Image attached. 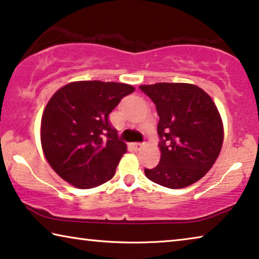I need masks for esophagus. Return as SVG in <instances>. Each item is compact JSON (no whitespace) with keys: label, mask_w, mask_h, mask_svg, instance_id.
Returning a JSON list of instances; mask_svg holds the SVG:
<instances>
[{"label":"esophagus","mask_w":259,"mask_h":259,"mask_svg":"<svg viewBox=\"0 0 259 259\" xmlns=\"http://www.w3.org/2000/svg\"><path fill=\"white\" fill-rule=\"evenodd\" d=\"M143 146H144V143H134L133 144V148L136 150V151H140L141 149H143Z\"/></svg>","instance_id":"obj_1"}]
</instances>
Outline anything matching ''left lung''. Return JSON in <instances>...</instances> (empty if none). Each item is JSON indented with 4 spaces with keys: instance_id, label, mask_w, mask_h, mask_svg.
Instances as JSON below:
<instances>
[{
    "instance_id": "obj_1",
    "label": "left lung",
    "mask_w": 259,
    "mask_h": 259,
    "mask_svg": "<svg viewBox=\"0 0 259 259\" xmlns=\"http://www.w3.org/2000/svg\"><path fill=\"white\" fill-rule=\"evenodd\" d=\"M152 100L159 122V164L145 168V176L167 188H184L206 175L219 157L223 124L209 95L191 83L143 84Z\"/></svg>"
}]
</instances>
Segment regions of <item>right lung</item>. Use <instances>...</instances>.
<instances>
[{"label":"right lung","mask_w":259,"mask_h":259,"mask_svg":"<svg viewBox=\"0 0 259 259\" xmlns=\"http://www.w3.org/2000/svg\"><path fill=\"white\" fill-rule=\"evenodd\" d=\"M135 88L103 81H75L58 90L46 105L40 125L41 148L56 173L87 190L115 175L126 152L108 116Z\"/></svg>","instance_id":"obj_1"}]
</instances>
